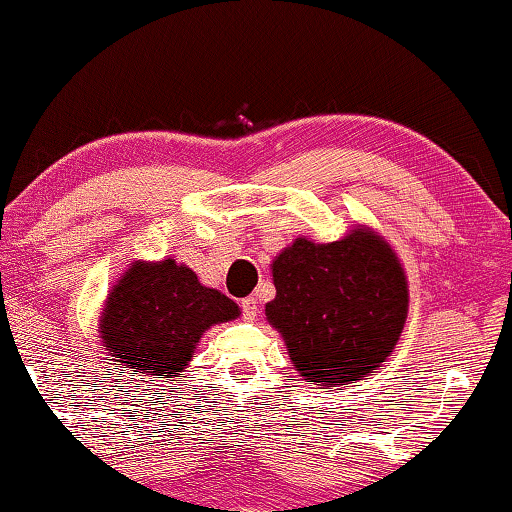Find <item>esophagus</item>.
Here are the masks:
<instances>
[{
	"mask_svg": "<svg viewBox=\"0 0 512 512\" xmlns=\"http://www.w3.org/2000/svg\"><path fill=\"white\" fill-rule=\"evenodd\" d=\"M242 314H244V318H247V321H254V318L258 316V302H256V298H244L242 300Z\"/></svg>",
	"mask_w": 512,
	"mask_h": 512,
	"instance_id": "1",
	"label": "esophagus"
}]
</instances>
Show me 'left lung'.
I'll use <instances>...</instances> for the list:
<instances>
[{"instance_id":"8db88e82","label":"left lung","mask_w":512,"mask_h":512,"mask_svg":"<svg viewBox=\"0 0 512 512\" xmlns=\"http://www.w3.org/2000/svg\"><path fill=\"white\" fill-rule=\"evenodd\" d=\"M265 316L302 379L325 388L362 381L392 353L409 311L402 263L372 228L318 244L298 238L272 261Z\"/></svg>"}]
</instances>
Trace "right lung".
<instances>
[{
  "instance_id": "add662e5",
  "label": "right lung",
  "mask_w": 512,
  "mask_h": 512,
  "mask_svg": "<svg viewBox=\"0 0 512 512\" xmlns=\"http://www.w3.org/2000/svg\"><path fill=\"white\" fill-rule=\"evenodd\" d=\"M238 316L240 307L228 295L203 286L175 258L136 261L108 293L99 332L106 351L131 372L175 379L203 332Z\"/></svg>"
}]
</instances>
